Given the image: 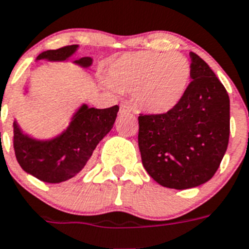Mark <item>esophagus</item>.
<instances>
[{"label": "esophagus", "instance_id": "obj_1", "mask_svg": "<svg viewBox=\"0 0 249 249\" xmlns=\"http://www.w3.org/2000/svg\"><path fill=\"white\" fill-rule=\"evenodd\" d=\"M130 111V106L126 105V104H120V114H129Z\"/></svg>", "mask_w": 249, "mask_h": 249}]
</instances>
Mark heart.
Masks as SVG:
<instances>
[{
	"mask_svg": "<svg viewBox=\"0 0 249 249\" xmlns=\"http://www.w3.org/2000/svg\"><path fill=\"white\" fill-rule=\"evenodd\" d=\"M108 76L116 89L131 91L138 107L149 114H164L182 100L189 87L191 66L177 52L142 50L115 60Z\"/></svg>",
	"mask_w": 249,
	"mask_h": 249,
	"instance_id": "1",
	"label": "heart"
}]
</instances>
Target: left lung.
I'll use <instances>...</instances> for the list:
<instances>
[{
  "instance_id": "8db88e82",
  "label": "left lung",
  "mask_w": 249,
  "mask_h": 249,
  "mask_svg": "<svg viewBox=\"0 0 249 249\" xmlns=\"http://www.w3.org/2000/svg\"><path fill=\"white\" fill-rule=\"evenodd\" d=\"M182 100L164 114H139L138 144L152 178L168 189L208 182L218 171L231 131V104L223 83L195 53Z\"/></svg>"
}]
</instances>
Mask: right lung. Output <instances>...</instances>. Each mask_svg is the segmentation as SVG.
Returning <instances> with one entry per match:
<instances>
[{
    "instance_id": "right-lung-1",
    "label": "right lung",
    "mask_w": 249,
    "mask_h": 249,
    "mask_svg": "<svg viewBox=\"0 0 249 249\" xmlns=\"http://www.w3.org/2000/svg\"><path fill=\"white\" fill-rule=\"evenodd\" d=\"M77 45H67L55 50H47L36 59L64 60L71 57ZM89 67V57L76 60ZM119 106L107 108L87 107L83 105L74 115L70 128L53 141L39 142L26 137L14 123V149L18 164L25 172L48 183H59L72 178L85 168L96 145L114 126Z\"/></svg>"
}]
</instances>
